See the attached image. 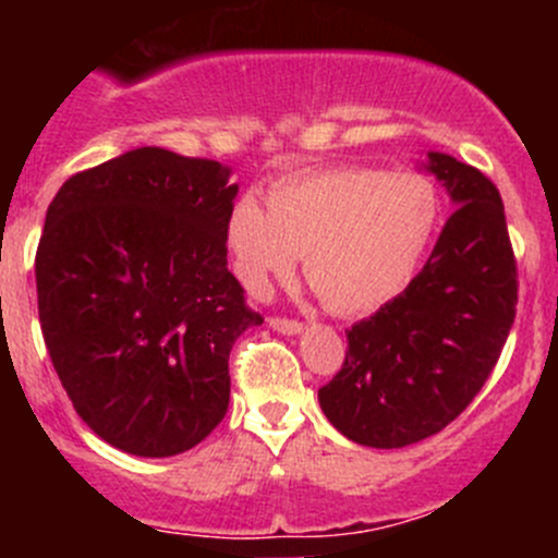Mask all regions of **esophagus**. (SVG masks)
Segmentation results:
<instances>
[{
    "instance_id": "esophagus-1",
    "label": "esophagus",
    "mask_w": 558,
    "mask_h": 558,
    "mask_svg": "<svg viewBox=\"0 0 558 558\" xmlns=\"http://www.w3.org/2000/svg\"><path fill=\"white\" fill-rule=\"evenodd\" d=\"M269 326L283 331V335H296V331H302V320L283 318V315H269Z\"/></svg>"
}]
</instances>
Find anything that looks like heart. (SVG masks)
<instances>
[{"label": "heart", "instance_id": "b5f03b06", "mask_svg": "<svg viewBox=\"0 0 558 558\" xmlns=\"http://www.w3.org/2000/svg\"><path fill=\"white\" fill-rule=\"evenodd\" d=\"M435 183L418 172L342 165L286 178L267 191V207L245 194L232 205L223 240L232 269L253 296L294 269L329 311L384 307L413 283L440 229Z\"/></svg>", "mask_w": 558, "mask_h": 558}]
</instances>
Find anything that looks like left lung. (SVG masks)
<instances>
[{
  "mask_svg": "<svg viewBox=\"0 0 558 558\" xmlns=\"http://www.w3.org/2000/svg\"><path fill=\"white\" fill-rule=\"evenodd\" d=\"M429 170L456 210L413 283L345 331V362L318 388L326 418L359 446L404 448L446 429L515 320L519 267L499 189L446 154H429Z\"/></svg>",
  "mask_w": 558,
  "mask_h": 558,
  "instance_id": "obj_1",
  "label": "left lung"
}]
</instances>
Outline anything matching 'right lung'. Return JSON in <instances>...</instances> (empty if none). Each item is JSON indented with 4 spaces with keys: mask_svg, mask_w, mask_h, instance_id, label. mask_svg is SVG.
Returning a JSON list of instances; mask_svg holds the SVG:
<instances>
[{
    "mask_svg": "<svg viewBox=\"0 0 558 558\" xmlns=\"http://www.w3.org/2000/svg\"><path fill=\"white\" fill-rule=\"evenodd\" d=\"M232 167L137 148L75 172L39 238L37 311L75 413L110 446L174 456L229 408V351L262 315L227 267Z\"/></svg>",
    "mask_w": 558,
    "mask_h": 558,
    "instance_id": "add662e5",
    "label": "right lung"
}]
</instances>
